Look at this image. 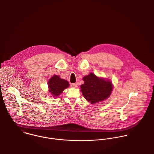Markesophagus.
Listing matches in <instances>:
<instances>
[{"label":"esophagus","mask_w":154,"mask_h":154,"mask_svg":"<svg viewBox=\"0 0 154 154\" xmlns=\"http://www.w3.org/2000/svg\"><path fill=\"white\" fill-rule=\"evenodd\" d=\"M70 87H72V88H76L77 87V84H71Z\"/></svg>","instance_id":"obj_1"}]
</instances>
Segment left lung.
<instances>
[{
	"instance_id": "8db88e82",
	"label": "left lung",
	"mask_w": 154,
	"mask_h": 154,
	"mask_svg": "<svg viewBox=\"0 0 154 154\" xmlns=\"http://www.w3.org/2000/svg\"><path fill=\"white\" fill-rule=\"evenodd\" d=\"M84 84L81 91L85 98L91 104L103 101L109 97L112 91V84L109 80L97 77L93 73L83 78Z\"/></svg>"
}]
</instances>
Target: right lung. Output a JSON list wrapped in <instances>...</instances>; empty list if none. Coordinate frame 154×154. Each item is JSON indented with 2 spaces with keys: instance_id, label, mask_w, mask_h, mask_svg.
<instances>
[{
  "instance_id": "1",
  "label": "right lung",
  "mask_w": 154,
  "mask_h": 154,
  "mask_svg": "<svg viewBox=\"0 0 154 154\" xmlns=\"http://www.w3.org/2000/svg\"><path fill=\"white\" fill-rule=\"evenodd\" d=\"M68 81L63 79H61L57 75L52 76L48 82V91L54 98L57 97L64 91L65 89L69 87Z\"/></svg>"
}]
</instances>
